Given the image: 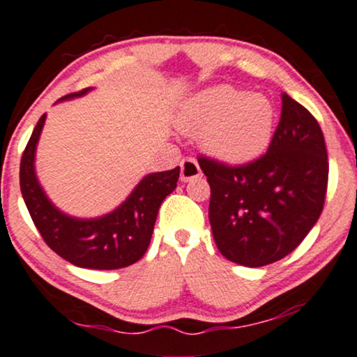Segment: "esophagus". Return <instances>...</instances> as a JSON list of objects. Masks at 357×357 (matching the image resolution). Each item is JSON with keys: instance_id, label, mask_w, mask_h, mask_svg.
I'll list each match as a JSON object with an SVG mask.
<instances>
[{"instance_id": "esophagus-1", "label": "esophagus", "mask_w": 357, "mask_h": 357, "mask_svg": "<svg viewBox=\"0 0 357 357\" xmlns=\"http://www.w3.org/2000/svg\"><path fill=\"white\" fill-rule=\"evenodd\" d=\"M202 176V169H199V164L197 159L186 158L181 160V181H191V179L199 178Z\"/></svg>"}]
</instances>
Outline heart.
<instances>
[{
	"label": "heart",
	"instance_id": "obj_1",
	"mask_svg": "<svg viewBox=\"0 0 357 357\" xmlns=\"http://www.w3.org/2000/svg\"><path fill=\"white\" fill-rule=\"evenodd\" d=\"M276 109L264 95L215 86L185 100L176 113L183 134L199 137L203 151L220 162L248 164L261 158L273 139Z\"/></svg>",
	"mask_w": 357,
	"mask_h": 357
}]
</instances>
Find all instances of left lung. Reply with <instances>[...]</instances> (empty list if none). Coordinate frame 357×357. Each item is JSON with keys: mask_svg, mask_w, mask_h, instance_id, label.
<instances>
[{"mask_svg": "<svg viewBox=\"0 0 357 357\" xmlns=\"http://www.w3.org/2000/svg\"><path fill=\"white\" fill-rule=\"evenodd\" d=\"M281 119L261 159L230 167L199 158L211 197L208 218L222 256L248 268L283 259L322 213L328 162L322 128L281 95Z\"/></svg>", "mask_w": 357, "mask_h": 357, "instance_id": "1", "label": "left lung"}]
</instances>
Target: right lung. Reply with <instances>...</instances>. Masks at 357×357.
<instances>
[{"label": "right lung", "mask_w": 357, "mask_h": 357, "mask_svg": "<svg viewBox=\"0 0 357 357\" xmlns=\"http://www.w3.org/2000/svg\"><path fill=\"white\" fill-rule=\"evenodd\" d=\"M93 88L57 101L84 96ZM47 115L33 128L20 162V190L30 217L45 244L62 259L88 269H120L134 264L151 244L160 203L174 191L179 166L171 171L149 172L115 210L101 217H73L47 197L35 171V152Z\"/></svg>", "instance_id": "right-lung-1"}]
</instances>
